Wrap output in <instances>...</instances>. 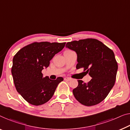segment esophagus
Segmentation results:
<instances>
[{
	"label": "esophagus",
	"instance_id": "obj_1",
	"mask_svg": "<svg viewBox=\"0 0 130 130\" xmlns=\"http://www.w3.org/2000/svg\"><path fill=\"white\" fill-rule=\"evenodd\" d=\"M71 79H72L70 78V77H65L64 78V80L66 81H70Z\"/></svg>",
	"mask_w": 130,
	"mask_h": 130
}]
</instances>
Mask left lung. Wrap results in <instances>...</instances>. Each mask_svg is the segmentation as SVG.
Here are the masks:
<instances>
[{"label":"left lung","mask_w":130,"mask_h":130,"mask_svg":"<svg viewBox=\"0 0 130 130\" xmlns=\"http://www.w3.org/2000/svg\"><path fill=\"white\" fill-rule=\"evenodd\" d=\"M66 47L76 52V69L84 68L85 72L92 77L87 84L77 80L78 86L73 90L75 98L86 106L99 104L115 84L118 65L113 51L94 38L67 42Z\"/></svg>","instance_id":"1"}]
</instances>
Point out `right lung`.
<instances>
[{
  "mask_svg": "<svg viewBox=\"0 0 130 130\" xmlns=\"http://www.w3.org/2000/svg\"><path fill=\"white\" fill-rule=\"evenodd\" d=\"M66 42H41L29 44L17 52L11 68L13 81L19 93L29 103L39 106L54 95L63 77L51 80L43 77L41 71L49 67L50 61L64 48Z\"/></svg>",
  "mask_w": 130,
  "mask_h": 130,
  "instance_id": "add662e5",
  "label": "right lung"
}]
</instances>
